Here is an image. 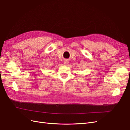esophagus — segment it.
<instances>
[{
  "instance_id": "esophagus-1",
  "label": "esophagus",
  "mask_w": 130,
  "mask_h": 130,
  "mask_svg": "<svg viewBox=\"0 0 130 130\" xmlns=\"http://www.w3.org/2000/svg\"><path fill=\"white\" fill-rule=\"evenodd\" d=\"M64 64H68V63L69 62V60H68V59H65L64 60Z\"/></svg>"
}]
</instances>
